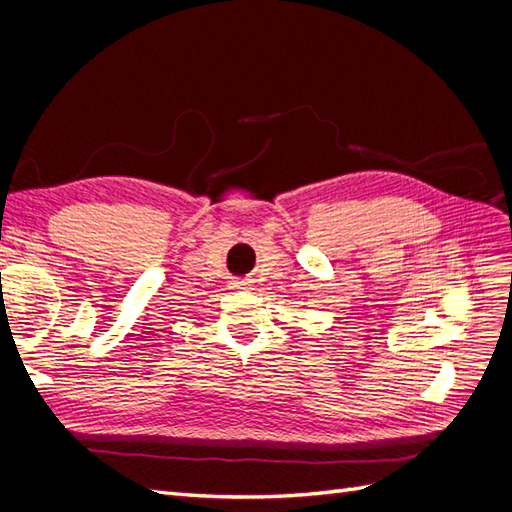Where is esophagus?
I'll use <instances>...</instances> for the list:
<instances>
[{
    "mask_svg": "<svg viewBox=\"0 0 512 512\" xmlns=\"http://www.w3.org/2000/svg\"><path fill=\"white\" fill-rule=\"evenodd\" d=\"M252 282H254V280H235V282L230 284V288H232V290H245V288L252 286Z\"/></svg>",
    "mask_w": 512,
    "mask_h": 512,
    "instance_id": "esophagus-1",
    "label": "esophagus"
}]
</instances>
